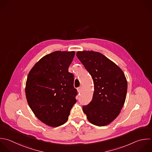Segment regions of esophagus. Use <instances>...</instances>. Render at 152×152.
<instances>
[{
	"mask_svg": "<svg viewBox=\"0 0 152 152\" xmlns=\"http://www.w3.org/2000/svg\"><path fill=\"white\" fill-rule=\"evenodd\" d=\"M81 90H82V87L81 86L78 87V88H77V90H78V93H80L81 91Z\"/></svg>",
	"mask_w": 152,
	"mask_h": 152,
	"instance_id": "esophagus-1",
	"label": "esophagus"
}]
</instances>
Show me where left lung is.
Returning a JSON list of instances; mask_svg holds the SVG:
<instances>
[{"mask_svg": "<svg viewBox=\"0 0 152 152\" xmlns=\"http://www.w3.org/2000/svg\"><path fill=\"white\" fill-rule=\"evenodd\" d=\"M77 56L94 81L93 99L83 110L88 121L97 126H105L120 113L126 99L127 81L122 70L103 54L82 51Z\"/></svg>", "mask_w": 152, "mask_h": 152, "instance_id": "1", "label": "left lung"}]
</instances>
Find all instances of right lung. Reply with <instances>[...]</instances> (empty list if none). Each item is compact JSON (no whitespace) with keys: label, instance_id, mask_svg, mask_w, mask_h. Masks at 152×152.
Returning <instances> with one entry per match:
<instances>
[{"label":"right lung","instance_id":"obj_1","mask_svg":"<svg viewBox=\"0 0 152 152\" xmlns=\"http://www.w3.org/2000/svg\"><path fill=\"white\" fill-rule=\"evenodd\" d=\"M74 56V51L52 52L37 62L28 75L27 102L36 117L48 126L64 124L77 102L74 75L68 72Z\"/></svg>","mask_w":152,"mask_h":152}]
</instances>
